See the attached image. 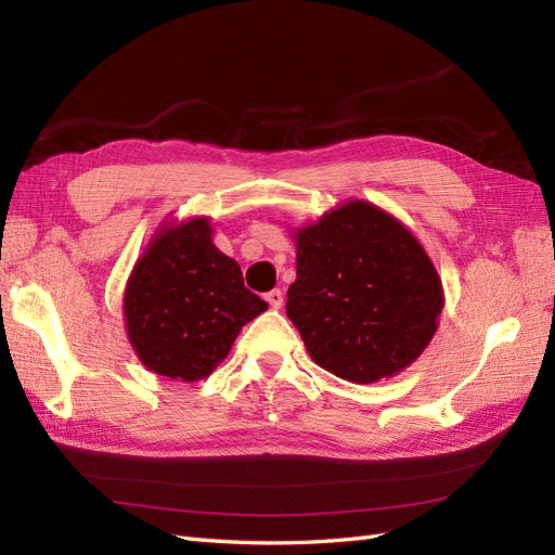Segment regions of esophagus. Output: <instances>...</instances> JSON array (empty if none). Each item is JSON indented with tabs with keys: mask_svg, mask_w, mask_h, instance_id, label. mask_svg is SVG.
Wrapping results in <instances>:
<instances>
[{
	"mask_svg": "<svg viewBox=\"0 0 555 555\" xmlns=\"http://www.w3.org/2000/svg\"><path fill=\"white\" fill-rule=\"evenodd\" d=\"M266 300H268V306H271L273 310H280L284 306V294L280 289H273V292L266 294Z\"/></svg>",
	"mask_w": 555,
	"mask_h": 555,
	"instance_id": "34e87169",
	"label": "esophagus"
}]
</instances>
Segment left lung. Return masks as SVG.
I'll return each instance as SVG.
<instances>
[{"label": "left lung", "instance_id": "1", "mask_svg": "<svg viewBox=\"0 0 555 555\" xmlns=\"http://www.w3.org/2000/svg\"><path fill=\"white\" fill-rule=\"evenodd\" d=\"M287 317L310 359L371 384L408 367L433 340L442 280L412 231L367 201H349L294 233Z\"/></svg>", "mask_w": 555, "mask_h": 555}]
</instances>
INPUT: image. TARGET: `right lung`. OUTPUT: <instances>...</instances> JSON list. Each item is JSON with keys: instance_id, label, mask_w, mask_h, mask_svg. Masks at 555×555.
<instances>
[{"instance_id": "1", "label": "right lung", "mask_w": 555, "mask_h": 555, "mask_svg": "<svg viewBox=\"0 0 555 555\" xmlns=\"http://www.w3.org/2000/svg\"><path fill=\"white\" fill-rule=\"evenodd\" d=\"M266 308L245 287L241 266L212 245L208 217L162 227L125 289L137 357L147 371L182 382L208 377Z\"/></svg>"}]
</instances>
